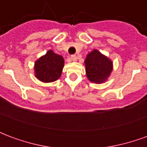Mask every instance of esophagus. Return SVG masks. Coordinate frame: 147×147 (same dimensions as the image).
<instances>
[{
    "instance_id": "esophagus-1",
    "label": "esophagus",
    "mask_w": 147,
    "mask_h": 147,
    "mask_svg": "<svg viewBox=\"0 0 147 147\" xmlns=\"http://www.w3.org/2000/svg\"><path fill=\"white\" fill-rule=\"evenodd\" d=\"M71 61H77V57L76 56V55H71Z\"/></svg>"
}]
</instances>
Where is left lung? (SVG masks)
Returning a JSON list of instances; mask_svg holds the SVG:
<instances>
[{"label":"left lung","mask_w":147,"mask_h":147,"mask_svg":"<svg viewBox=\"0 0 147 147\" xmlns=\"http://www.w3.org/2000/svg\"><path fill=\"white\" fill-rule=\"evenodd\" d=\"M85 65L86 76L96 83L105 81L113 70L112 61L96 49L87 55Z\"/></svg>","instance_id":"8db88e82"}]
</instances>
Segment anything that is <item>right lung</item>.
Here are the masks:
<instances>
[{
    "label": "right lung",
    "mask_w": 147,
    "mask_h": 147,
    "mask_svg": "<svg viewBox=\"0 0 147 147\" xmlns=\"http://www.w3.org/2000/svg\"><path fill=\"white\" fill-rule=\"evenodd\" d=\"M64 59L60 55L49 50L34 64L35 76L44 83H50L59 79L64 67Z\"/></svg>",
    "instance_id": "add662e5"
}]
</instances>
